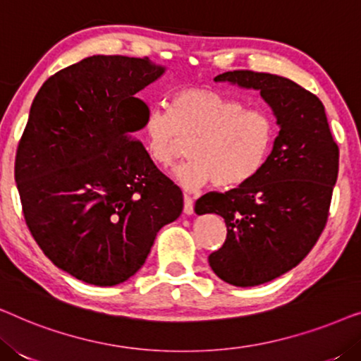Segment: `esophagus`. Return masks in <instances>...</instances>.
<instances>
[{
	"mask_svg": "<svg viewBox=\"0 0 361 361\" xmlns=\"http://www.w3.org/2000/svg\"><path fill=\"white\" fill-rule=\"evenodd\" d=\"M184 214L192 215L194 214V200H192L190 195H184Z\"/></svg>",
	"mask_w": 361,
	"mask_h": 361,
	"instance_id": "34e87169",
	"label": "esophagus"
}]
</instances>
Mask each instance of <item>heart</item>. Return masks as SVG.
Masks as SVG:
<instances>
[{"label": "heart", "instance_id": "1", "mask_svg": "<svg viewBox=\"0 0 361 361\" xmlns=\"http://www.w3.org/2000/svg\"><path fill=\"white\" fill-rule=\"evenodd\" d=\"M278 126L263 108H245L236 98L205 87H185L171 100V113L151 108L141 126L149 159L161 169L174 164L184 140L190 161L174 177L187 190L214 184L236 189L264 169L273 152Z\"/></svg>", "mask_w": 361, "mask_h": 361}]
</instances>
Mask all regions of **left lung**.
<instances>
[{
	"label": "left lung",
	"instance_id": "obj_1",
	"mask_svg": "<svg viewBox=\"0 0 361 361\" xmlns=\"http://www.w3.org/2000/svg\"><path fill=\"white\" fill-rule=\"evenodd\" d=\"M214 80L258 90L279 126L269 161L253 180L225 194L209 192L194 209L226 224L224 246L209 256L212 271L251 288L288 273L319 240L337 182L338 146L322 102L289 78L233 71Z\"/></svg>",
	"mask_w": 361,
	"mask_h": 361
}]
</instances>
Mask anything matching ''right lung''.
<instances>
[{
  "label": "right lung",
  "instance_id": "obj_1",
  "mask_svg": "<svg viewBox=\"0 0 361 361\" xmlns=\"http://www.w3.org/2000/svg\"><path fill=\"white\" fill-rule=\"evenodd\" d=\"M149 57L92 56L47 78L18 146L14 179L44 255L83 283L116 286L145 264L182 192L133 140L164 75Z\"/></svg>",
  "mask_w": 361,
  "mask_h": 361
}]
</instances>
